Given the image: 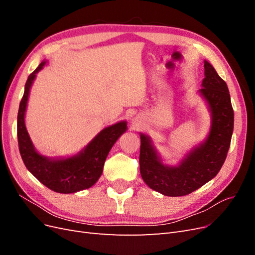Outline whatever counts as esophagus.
<instances>
[{
  "label": "esophagus",
  "instance_id": "obj_1",
  "mask_svg": "<svg viewBox=\"0 0 255 255\" xmlns=\"http://www.w3.org/2000/svg\"><path fill=\"white\" fill-rule=\"evenodd\" d=\"M142 123H143V120H142V117H140V116H137V117L134 119V126L136 128L140 127Z\"/></svg>",
  "mask_w": 255,
  "mask_h": 255
}]
</instances>
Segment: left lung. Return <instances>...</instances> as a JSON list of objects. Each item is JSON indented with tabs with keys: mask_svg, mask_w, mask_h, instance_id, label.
I'll return each instance as SVG.
<instances>
[{
	"mask_svg": "<svg viewBox=\"0 0 255 255\" xmlns=\"http://www.w3.org/2000/svg\"><path fill=\"white\" fill-rule=\"evenodd\" d=\"M202 88L198 92L211 113V128L205 139L194 146L179 165L163 163L151 138L140 133V174L144 183L169 197L186 196L217 175L227 158L234 128V112L227 83L204 60Z\"/></svg>",
	"mask_w": 255,
	"mask_h": 255,
	"instance_id": "left-lung-1",
	"label": "left lung"
}]
</instances>
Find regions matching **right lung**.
<instances>
[{"instance_id":"add662e5","label":"right lung","mask_w":255,"mask_h":255,"mask_svg":"<svg viewBox=\"0 0 255 255\" xmlns=\"http://www.w3.org/2000/svg\"><path fill=\"white\" fill-rule=\"evenodd\" d=\"M47 64V60L28 75L24 95L18 112V143L21 157L27 170L44 186L59 194H74L95 185L103 172L105 159L118 138L127 132L128 122L120 121L104 128L94 139L75 155L69 157H48L37 152L25 127V112L30 87L36 74Z\"/></svg>"}]
</instances>
